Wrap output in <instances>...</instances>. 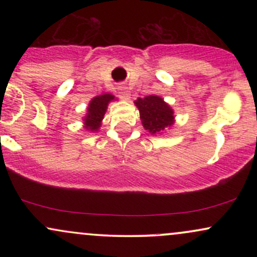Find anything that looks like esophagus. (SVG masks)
<instances>
[{
    "label": "esophagus",
    "instance_id": "obj_1",
    "mask_svg": "<svg viewBox=\"0 0 257 257\" xmlns=\"http://www.w3.org/2000/svg\"><path fill=\"white\" fill-rule=\"evenodd\" d=\"M118 94L119 98L122 100H125V101H128V100L131 99V91H129L128 88L124 87V85H123V87H119Z\"/></svg>",
    "mask_w": 257,
    "mask_h": 257
}]
</instances>
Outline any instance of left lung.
<instances>
[{
  "label": "left lung",
  "instance_id": "left-lung-1",
  "mask_svg": "<svg viewBox=\"0 0 257 257\" xmlns=\"http://www.w3.org/2000/svg\"><path fill=\"white\" fill-rule=\"evenodd\" d=\"M140 112V119L144 128L151 134H162L175 122L174 111L161 96L149 95L134 101Z\"/></svg>",
  "mask_w": 257,
  "mask_h": 257
}]
</instances>
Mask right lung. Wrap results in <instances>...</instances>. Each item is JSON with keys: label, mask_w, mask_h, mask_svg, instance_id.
Segmentation results:
<instances>
[{"label": "right lung", "mask_w": 257, "mask_h": 257, "mask_svg": "<svg viewBox=\"0 0 257 257\" xmlns=\"http://www.w3.org/2000/svg\"><path fill=\"white\" fill-rule=\"evenodd\" d=\"M114 100V96L111 94H102V95L95 96L90 100L87 108V114L84 116V128L90 132H98L101 120L104 118L106 110H107L108 102Z\"/></svg>", "instance_id": "1"}]
</instances>
